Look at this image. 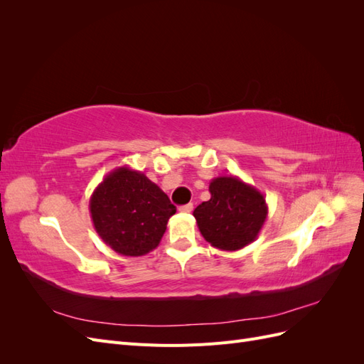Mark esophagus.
<instances>
[{
	"label": "esophagus",
	"mask_w": 364,
	"mask_h": 364,
	"mask_svg": "<svg viewBox=\"0 0 364 364\" xmlns=\"http://www.w3.org/2000/svg\"><path fill=\"white\" fill-rule=\"evenodd\" d=\"M193 203H186V205H182L181 208H179V211L181 213H191L193 211Z\"/></svg>",
	"instance_id": "34e87169"
}]
</instances>
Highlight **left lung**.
I'll use <instances>...</instances> for the list:
<instances>
[{
  "label": "left lung",
  "mask_w": 364,
  "mask_h": 364,
  "mask_svg": "<svg viewBox=\"0 0 364 364\" xmlns=\"http://www.w3.org/2000/svg\"><path fill=\"white\" fill-rule=\"evenodd\" d=\"M209 193L211 199L193 213L208 243L234 252L255 241L269 214L262 193L237 176H218L209 183Z\"/></svg>",
  "instance_id": "left-lung-1"
}]
</instances>
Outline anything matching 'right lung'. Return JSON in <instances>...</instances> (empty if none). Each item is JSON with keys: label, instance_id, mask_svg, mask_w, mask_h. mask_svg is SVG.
Returning a JSON list of instances; mask_svg holds the SVG:
<instances>
[{"label": "right lung", "instance_id": "add662e5", "mask_svg": "<svg viewBox=\"0 0 364 364\" xmlns=\"http://www.w3.org/2000/svg\"><path fill=\"white\" fill-rule=\"evenodd\" d=\"M90 211L109 247L124 257H142L158 247L176 206L144 173L124 165L98 183Z\"/></svg>", "mask_w": 364, "mask_h": 364}]
</instances>
